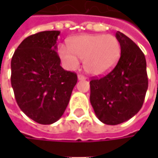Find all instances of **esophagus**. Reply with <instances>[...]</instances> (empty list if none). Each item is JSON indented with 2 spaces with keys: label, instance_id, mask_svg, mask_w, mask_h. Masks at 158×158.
<instances>
[{
  "label": "esophagus",
  "instance_id": "34e87169",
  "mask_svg": "<svg viewBox=\"0 0 158 158\" xmlns=\"http://www.w3.org/2000/svg\"><path fill=\"white\" fill-rule=\"evenodd\" d=\"M78 80H80V81L81 80H86V77L80 74V75H78Z\"/></svg>",
  "mask_w": 158,
  "mask_h": 158
}]
</instances>
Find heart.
I'll list each match as a JSON object with an SVG mask.
<instances>
[{"mask_svg":"<svg viewBox=\"0 0 158 158\" xmlns=\"http://www.w3.org/2000/svg\"><path fill=\"white\" fill-rule=\"evenodd\" d=\"M69 49L61 46L60 57L67 69L74 70L83 60L85 71L93 76L108 73L118 63L121 47L117 38L111 34L82 35L69 40Z\"/></svg>","mask_w":158,"mask_h":158,"instance_id":"obj_1","label":"heart"}]
</instances>
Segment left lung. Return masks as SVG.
Listing matches in <instances>:
<instances>
[{
	"instance_id": "left-lung-1",
	"label": "left lung",
	"mask_w": 158,
	"mask_h": 158,
	"mask_svg": "<svg viewBox=\"0 0 158 158\" xmlns=\"http://www.w3.org/2000/svg\"><path fill=\"white\" fill-rule=\"evenodd\" d=\"M121 52L113 69L90 82V104L98 119L118 125L134 117L142 108L148 89L146 59L136 44L116 32Z\"/></svg>"
}]
</instances>
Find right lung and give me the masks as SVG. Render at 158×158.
I'll list each match as a JSON object with an SVG mask.
<instances>
[{"mask_svg": "<svg viewBox=\"0 0 158 158\" xmlns=\"http://www.w3.org/2000/svg\"><path fill=\"white\" fill-rule=\"evenodd\" d=\"M59 31H46L23 40L11 60V85L23 112L42 125L63 115L77 82L64 70L57 53Z\"/></svg>", "mask_w": 158, "mask_h": 158, "instance_id": "1", "label": "right lung"}]
</instances>
